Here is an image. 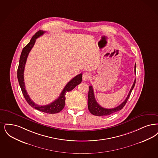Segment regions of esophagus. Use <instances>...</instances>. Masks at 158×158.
Instances as JSON below:
<instances>
[{
	"instance_id": "34e87169",
	"label": "esophagus",
	"mask_w": 158,
	"mask_h": 158,
	"mask_svg": "<svg viewBox=\"0 0 158 158\" xmlns=\"http://www.w3.org/2000/svg\"><path fill=\"white\" fill-rule=\"evenodd\" d=\"M83 80L85 81H88L89 79L90 78V73H89L88 72H85L83 74Z\"/></svg>"
}]
</instances>
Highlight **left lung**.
I'll return each instance as SVG.
<instances>
[{
	"mask_svg": "<svg viewBox=\"0 0 158 158\" xmlns=\"http://www.w3.org/2000/svg\"><path fill=\"white\" fill-rule=\"evenodd\" d=\"M136 64L135 63V73H136ZM135 83H136V79H135V81H134L132 86L131 89L126 99L119 106H118L117 107L112 108V109H106V108H104V107H102L101 106H100L95 99L93 87L92 86H89L88 99V109L89 112L92 114L95 115V116H107V115L114 114V112H116L119 110H120L126 105V102L127 101V100L131 95L133 89L135 87Z\"/></svg>",
	"mask_w": 158,
	"mask_h": 158,
	"instance_id": "obj_1",
	"label": "left lung"
}]
</instances>
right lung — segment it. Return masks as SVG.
Returning <instances> with one entry per match:
<instances>
[{
  "label": "right lung",
  "instance_id": "add662e5",
  "mask_svg": "<svg viewBox=\"0 0 158 158\" xmlns=\"http://www.w3.org/2000/svg\"><path fill=\"white\" fill-rule=\"evenodd\" d=\"M44 33H45V31H39L38 32H36L35 34V35L32 37L29 43L23 48L20 55V59H19V66L18 69L17 76H18V79L19 81V85L22 90V94L25 98L26 101L29 103L30 106H31L32 107L37 109L38 110H40L44 113L51 114H57L60 112L64 106L65 99H66L65 95L66 92L73 90L76 86H77L82 82V73L77 75L75 77H73L71 81H70L69 82L66 84V85L63 89L62 92H61L60 95L58 97V98L56 99L55 101L52 102L50 104L44 105V106H40L32 101L30 97L29 96V95H27V93L26 90L25 85L24 82V76H23L24 70H25L27 58L29 55V52H31L33 46L35 44L36 39L39 36L43 35Z\"/></svg>",
  "mask_w": 158,
  "mask_h": 158
}]
</instances>
